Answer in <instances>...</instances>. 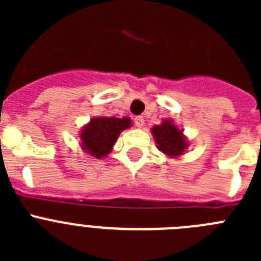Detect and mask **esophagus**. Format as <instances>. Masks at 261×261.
I'll use <instances>...</instances> for the list:
<instances>
[{
	"instance_id": "34e87169",
	"label": "esophagus",
	"mask_w": 261,
	"mask_h": 261,
	"mask_svg": "<svg viewBox=\"0 0 261 261\" xmlns=\"http://www.w3.org/2000/svg\"><path fill=\"white\" fill-rule=\"evenodd\" d=\"M144 123H145V120H144V117H142V116H136L135 117V124H136V126H137V128H142V126H144Z\"/></svg>"
}]
</instances>
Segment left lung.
<instances>
[{"label":"left lung","mask_w":261,"mask_h":261,"mask_svg":"<svg viewBox=\"0 0 261 261\" xmlns=\"http://www.w3.org/2000/svg\"><path fill=\"white\" fill-rule=\"evenodd\" d=\"M151 132L155 138V142L158 144L159 150L167 155H180L187 149V140L183 137L181 130H179L168 120H165L161 125L154 126Z\"/></svg>","instance_id":"8db88e82"}]
</instances>
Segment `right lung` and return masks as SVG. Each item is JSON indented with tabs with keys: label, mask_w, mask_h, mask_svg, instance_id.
<instances>
[{
	"label": "right lung",
	"mask_w": 261,
	"mask_h": 261,
	"mask_svg": "<svg viewBox=\"0 0 261 261\" xmlns=\"http://www.w3.org/2000/svg\"><path fill=\"white\" fill-rule=\"evenodd\" d=\"M130 120L128 117H96L90 121L81 133L82 149L95 158L106 156L116 142L120 132L129 128Z\"/></svg>",
	"instance_id": "right-lung-1"
}]
</instances>
